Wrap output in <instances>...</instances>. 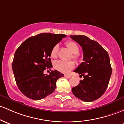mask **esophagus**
<instances>
[{
    "instance_id": "obj_1",
    "label": "esophagus",
    "mask_w": 124,
    "mask_h": 124,
    "mask_svg": "<svg viewBox=\"0 0 124 124\" xmlns=\"http://www.w3.org/2000/svg\"><path fill=\"white\" fill-rule=\"evenodd\" d=\"M65 77L67 78H70V75H65Z\"/></svg>"
}]
</instances>
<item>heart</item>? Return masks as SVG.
Instances as JSON below:
<instances>
[{
  "label": "heart",
  "instance_id": "heart-1",
  "mask_svg": "<svg viewBox=\"0 0 124 124\" xmlns=\"http://www.w3.org/2000/svg\"><path fill=\"white\" fill-rule=\"evenodd\" d=\"M66 45L70 51L73 54V59H77L78 58V54L79 52V48L76 42L69 40L66 42ZM59 51V45H56L53 47L51 52V56L52 58H56ZM54 68L58 71L63 73H68L70 72L75 67L73 62H63L62 61H55L54 63Z\"/></svg>",
  "mask_w": 124,
  "mask_h": 124
}]
</instances>
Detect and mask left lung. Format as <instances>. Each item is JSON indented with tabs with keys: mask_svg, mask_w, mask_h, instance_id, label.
<instances>
[{
	"mask_svg": "<svg viewBox=\"0 0 124 124\" xmlns=\"http://www.w3.org/2000/svg\"><path fill=\"white\" fill-rule=\"evenodd\" d=\"M78 43L84 52L83 62L74 70L84 77L72 91L73 95L85 102L100 98L105 92L112 74L108 52L95 40L84 35H70Z\"/></svg>",
	"mask_w": 124,
	"mask_h": 124,
	"instance_id": "left-lung-1",
	"label": "left lung"
}]
</instances>
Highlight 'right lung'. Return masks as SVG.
Segmentation results:
<instances>
[{"label":"right lung","mask_w":124,"mask_h":124,"mask_svg":"<svg viewBox=\"0 0 124 124\" xmlns=\"http://www.w3.org/2000/svg\"><path fill=\"white\" fill-rule=\"evenodd\" d=\"M63 34L40 33L24 41L17 49L12 69L17 87L26 97L40 100L51 94L56 83L64 75L52 70L45 75L46 68L52 67L51 52L54 46L66 37Z\"/></svg>","instance_id":"add662e5"}]
</instances>
